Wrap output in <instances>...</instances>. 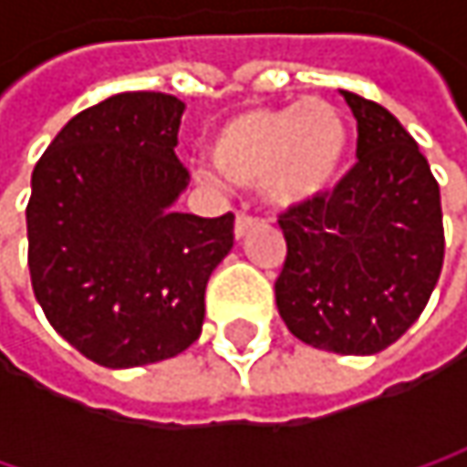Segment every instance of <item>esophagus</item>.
I'll use <instances>...</instances> for the list:
<instances>
[{"label": "esophagus", "mask_w": 467, "mask_h": 467, "mask_svg": "<svg viewBox=\"0 0 467 467\" xmlns=\"http://www.w3.org/2000/svg\"><path fill=\"white\" fill-rule=\"evenodd\" d=\"M262 224V219H256V216H251V213H237V219H234V237L240 240V237H245V234L251 233L254 227H259Z\"/></svg>", "instance_id": "esophagus-1"}]
</instances>
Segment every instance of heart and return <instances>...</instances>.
I'll return each mask as SVG.
<instances>
[{
  "label": "heart",
  "mask_w": 467,
  "mask_h": 467,
  "mask_svg": "<svg viewBox=\"0 0 467 467\" xmlns=\"http://www.w3.org/2000/svg\"><path fill=\"white\" fill-rule=\"evenodd\" d=\"M213 167L237 186H262L278 208L329 194L348 156V124L327 99L256 105L222 121L211 140Z\"/></svg>",
  "instance_id": "b5f03b06"
}]
</instances>
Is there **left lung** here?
<instances>
[{
    "label": "left lung",
    "mask_w": 467,
    "mask_h": 467,
    "mask_svg": "<svg viewBox=\"0 0 467 467\" xmlns=\"http://www.w3.org/2000/svg\"><path fill=\"white\" fill-rule=\"evenodd\" d=\"M357 164L332 194L278 216L275 306L289 332L335 354H376L424 311L443 267L441 189L417 140L379 102L340 91Z\"/></svg>",
    "instance_id": "8db88e82"
}]
</instances>
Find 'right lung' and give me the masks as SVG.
<instances>
[{
	"mask_svg": "<svg viewBox=\"0 0 467 467\" xmlns=\"http://www.w3.org/2000/svg\"><path fill=\"white\" fill-rule=\"evenodd\" d=\"M183 102L124 91L86 108L32 172L29 275L53 329L105 368L186 351L205 286L234 243V216L172 211L189 186L175 156Z\"/></svg>",
	"mask_w": 467,
	"mask_h": 467,
	"instance_id": "add662e5",
	"label": "right lung"
}]
</instances>
